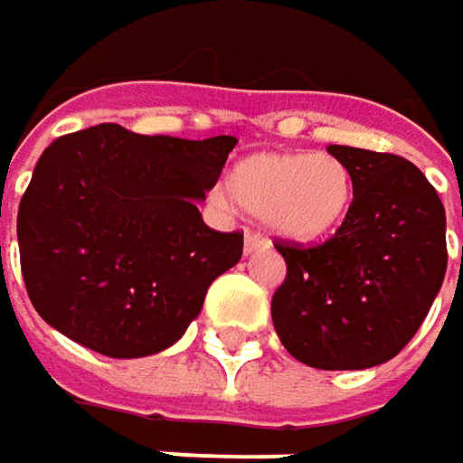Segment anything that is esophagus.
Wrapping results in <instances>:
<instances>
[{
  "mask_svg": "<svg viewBox=\"0 0 463 463\" xmlns=\"http://www.w3.org/2000/svg\"><path fill=\"white\" fill-rule=\"evenodd\" d=\"M270 247V241L265 240L260 232H255V229H247L244 232V252L250 255V252H258V250H268Z\"/></svg>",
  "mask_w": 463,
  "mask_h": 463,
  "instance_id": "34e87169",
  "label": "esophagus"
}]
</instances>
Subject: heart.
Wrapping results in <instances>:
<instances>
[{"label":"heart","mask_w":463,"mask_h":463,"mask_svg":"<svg viewBox=\"0 0 463 463\" xmlns=\"http://www.w3.org/2000/svg\"><path fill=\"white\" fill-rule=\"evenodd\" d=\"M229 201L260 216L288 241H317L340 229L355 198V177L343 159L314 152H260L226 177Z\"/></svg>","instance_id":"1"}]
</instances>
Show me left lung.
Wrapping results in <instances>:
<instances>
[{
    "label": "left lung",
    "instance_id": "8db88e82",
    "mask_svg": "<svg viewBox=\"0 0 463 463\" xmlns=\"http://www.w3.org/2000/svg\"><path fill=\"white\" fill-rule=\"evenodd\" d=\"M355 177L335 237L317 247L276 244L286 280L273 325L296 361L364 371L392 361L428 317L446 276V208L412 162L332 144Z\"/></svg>",
    "mask_w": 463,
    "mask_h": 463
}]
</instances>
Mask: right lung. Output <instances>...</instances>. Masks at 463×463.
I'll use <instances>...</instances> for the list:
<instances>
[{
    "instance_id": "obj_1",
    "label": "right lung",
    "mask_w": 463,
    "mask_h": 463,
    "mask_svg": "<svg viewBox=\"0 0 463 463\" xmlns=\"http://www.w3.org/2000/svg\"><path fill=\"white\" fill-rule=\"evenodd\" d=\"M234 146V136L187 141L116 123L56 138L17 213L35 311L110 358L175 345L241 258L240 232H213L198 211Z\"/></svg>"
}]
</instances>
